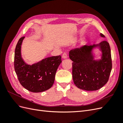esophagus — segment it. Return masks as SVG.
<instances>
[{
	"mask_svg": "<svg viewBox=\"0 0 123 123\" xmlns=\"http://www.w3.org/2000/svg\"><path fill=\"white\" fill-rule=\"evenodd\" d=\"M62 58H64V59L67 58H68V55H67V54L66 53H64L62 55Z\"/></svg>",
	"mask_w": 123,
	"mask_h": 123,
	"instance_id": "34e87169",
	"label": "esophagus"
}]
</instances>
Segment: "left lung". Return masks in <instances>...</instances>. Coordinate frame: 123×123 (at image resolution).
<instances>
[{
	"label": "left lung",
	"mask_w": 123,
	"mask_h": 123,
	"mask_svg": "<svg viewBox=\"0 0 123 123\" xmlns=\"http://www.w3.org/2000/svg\"><path fill=\"white\" fill-rule=\"evenodd\" d=\"M100 35L105 37L102 33ZM99 47L101 59H94L92 50ZM69 57L72 62V77L74 84L82 90L95 91L101 88L108 81L112 69V59L109 43L103 41L98 44L85 45L70 50Z\"/></svg>",
	"instance_id": "obj_1"
}]
</instances>
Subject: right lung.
I'll return each instance as SVG.
<instances>
[{
	"mask_svg": "<svg viewBox=\"0 0 123 123\" xmlns=\"http://www.w3.org/2000/svg\"><path fill=\"white\" fill-rule=\"evenodd\" d=\"M24 38L22 37L19 39L15 50L14 69L18 80L29 91H46L54 84L56 72L62 62L61 56L47 57L32 65H28L21 55V46Z\"/></svg>",
	"mask_w": 123,
	"mask_h": 123,
	"instance_id": "right-lung-1",
	"label": "right lung"
}]
</instances>
